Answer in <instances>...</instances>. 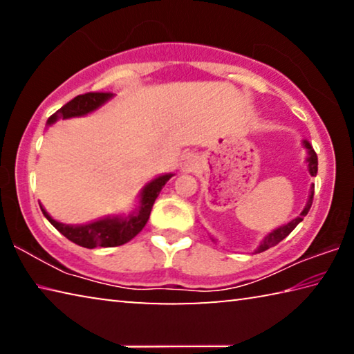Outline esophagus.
Returning <instances> with one entry per match:
<instances>
[{"instance_id":"esophagus-1","label":"esophagus","mask_w":354,"mask_h":354,"mask_svg":"<svg viewBox=\"0 0 354 354\" xmlns=\"http://www.w3.org/2000/svg\"><path fill=\"white\" fill-rule=\"evenodd\" d=\"M196 169V158L194 154H184L181 159V170L183 171H194Z\"/></svg>"}]
</instances>
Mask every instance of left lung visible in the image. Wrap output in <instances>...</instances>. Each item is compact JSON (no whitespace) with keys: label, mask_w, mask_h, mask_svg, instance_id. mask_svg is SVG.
<instances>
[{"label":"left lung","mask_w":354,"mask_h":354,"mask_svg":"<svg viewBox=\"0 0 354 354\" xmlns=\"http://www.w3.org/2000/svg\"><path fill=\"white\" fill-rule=\"evenodd\" d=\"M303 145H304V148L308 149V159H306V160H308V170H309V173H310V176H315V175H317V165H319V160H317V154H315V151L313 149V147H310V143H309L308 140H304ZM313 198H314V185H313V189H310L308 203H306V206H304L303 212L299 214V217L293 218L292 221H289V223L284 225V226H279L278 230L272 231L270 234H267L266 237H263V241L261 242L259 247H257L256 253H262V251H266V250H268V248L274 247V245L279 243L281 241H283V239H286L287 236H289L290 232H292L293 230H295V226L299 223V221L303 220L304 215H306V214L309 212L310 206H313Z\"/></svg>","instance_id":"1"}]
</instances>
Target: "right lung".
<instances>
[{
	"mask_svg": "<svg viewBox=\"0 0 354 354\" xmlns=\"http://www.w3.org/2000/svg\"><path fill=\"white\" fill-rule=\"evenodd\" d=\"M112 98L111 92H88L84 95H77L76 98L68 101L67 104L62 106L56 113L48 118V124L56 123L59 118H71L81 117L86 113L98 109L101 104H104L107 100ZM173 175L167 173L159 178L153 179L148 183L140 192L139 209L136 212L129 214L128 217H107L87 225H64L59 223L51 215L48 214L40 205L41 212H44L48 221L76 245L84 248H95V247H120V245L129 242L134 239L147 225L151 214V209L156 198L160 194V190Z\"/></svg>",
	"mask_w": 354,
	"mask_h": 354,
	"instance_id": "1",
	"label": "right lung"
}]
</instances>
